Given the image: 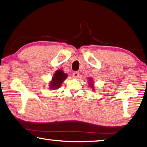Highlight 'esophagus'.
<instances>
[{
  "label": "esophagus",
  "mask_w": 147,
  "mask_h": 147,
  "mask_svg": "<svg viewBox=\"0 0 147 147\" xmlns=\"http://www.w3.org/2000/svg\"><path fill=\"white\" fill-rule=\"evenodd\" d=\"M79 74H80L79 72L76 71V72H74V73H73V76L74 78H78Z\"/></svg>",
  "instance_id": "34e87169"
}]
</instances>
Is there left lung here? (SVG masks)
Listing matches in <instances>:
<instances>
[{
    "instance_id": "8db88e82",
    "label": "left lung",
    "mask_w": 147,
    "mask_h": 147,
    "mask_svg": "<svg viewBox=\"0 0 147 147\" xmlns=\"http://www.w3.org/2000/svg\"><path fill=\"white\" fill-rule=\"evenodd\" d=\"M88 82L89 83V85H90L89 87L90 88H92V90H94V89L93 88V87H94V86H93V84H94V82H93V81H92V79L91 78H89V82Z\"/></svg>"
}]
</instances>
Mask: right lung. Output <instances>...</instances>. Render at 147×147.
<instances>
[{"label":"right lung","mask_w":147,"mask_h":147,"mask_svg":"<svg viewBox=\"0 0 147 147\" xmlns=\"http://www.w3.org/2000/svg\"><path fill=\"white\" fill-rule=\"evenodd\" d=\"M67 77V74L63 73V71L61 69L56 71L52 77L51 81L49 83V89L52 90L59 89Z\"/></svg>","instance_id":"add662e5"}]
</instances>
